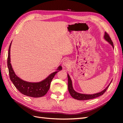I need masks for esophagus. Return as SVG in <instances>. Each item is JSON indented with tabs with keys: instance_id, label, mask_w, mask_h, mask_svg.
Listing matches in <instances>:
<instances>
[{
	"instance_id": "1",
	"label": "esophagus",
	"mask_w": 123,
	"mask_h": 123,
	"mask_svg": "<svg viewBox=\"0 0 123 123\" xmlns=\"http://www.w3.org/2000/svg\"><path fill=\"white\" fill-rule=\"evenodd\" d=\"M70 62L68 59H65V60H64L62 62V65L66 67H68L69 66H70Z\"/></svg>"
}]
</instances>
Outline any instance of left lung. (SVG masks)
I'll list each match as a JSON object with an SVG mask.
<instances>
[{
    "label": "left lung",
    "mask_w": 123,
    "mask_h": 123,
    "mask_svg": "<svg viewBox=\"0 0 123 123\" xmlns=\"http://www.w3.org/2000/svg\"><path fill=\"white\" fill-rule=\"evenodd\" d=\"M104 39H105L106 41H107V42H108L111 44V45L112 46L113 48H114L112 41L111 40L109 35L106 32L105 33V35H104ZM67 75H68V91L70 93L71 96L73 98H74V99H76L77 100L90 99H93V98H98V96L103 95L104 93L106 92L108 88L109 87L110 84L111 83V81H112V80H111L110 84L108 85V86L101 92H99L98 93H96L92 94H82V93H79V92H77L76 91H75L74 90V89L73 88V86H72V80H71V78H70V76L69 75V74H68Z\"/></svg>",
    "instance_id": "1"
}]
</instances>
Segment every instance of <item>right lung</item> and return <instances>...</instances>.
Listing matches in <instances>:
<instances>
[{"mask_svg":"<svg viewBox=\"0 0 123 123\" xmlns=\"http://www.w3.org/2000/svg\"><path fill=\"white\" fill-rule=\"evenodd\" d=\"M12 42L9 48L8 57V67L11 80L16 89L22 94L32 98H40L44 96L49 90L52 80L55 75L59 71L62 70L61 66H59L56 71L52 73L45 79L39 82L32 83L24 80L18 77L15 73L11 64L10 49Z\"/></svg>","mask_w":123,"mask_h":123,"instance_id":"add662e5","label":"right lung"}]
</instances>
